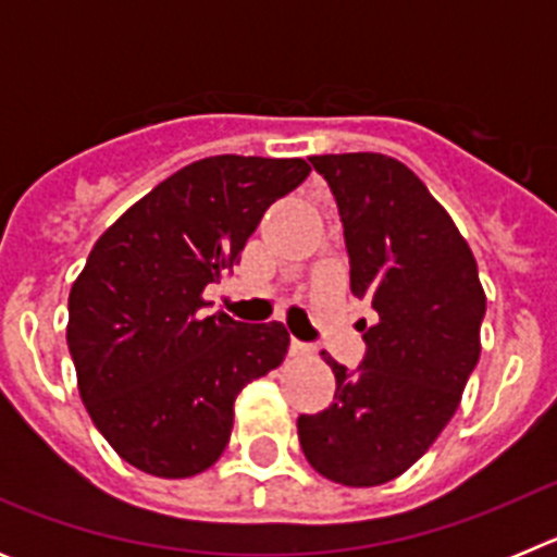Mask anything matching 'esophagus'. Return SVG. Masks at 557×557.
Listing matches in <instances>:
<instances>
[{"instance_id":"1","label":"esophagus","mask_w":557,"mask_h":557,"mask_svg":"<svg viewBox=\"0 0 557 557\" xmlns=\"http://www.w3.org/2000/svg\"><path fill=\"white\" fill-rule=\"evenodd\" d=\"M289 351H293L295 357H309V354H312V346H307L301 339H293V343H289Z\"/></svg>"}]
</instances>
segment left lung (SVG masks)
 <instances>
[{
    "label": "left lung",
    "mask_w": 557,
    "mask_h": 557,
    "mask_svg": "<svg viewBox=\"0 0 557 557\" xmlns=\"http://www.w3.org/2000/svg\"><path fill=\"white\" fill-rule=\"evenodd\" d=\"M337 200L351 293L376 309L357 371L334 362V405L298 418L309 466L348 488L405 474L444 432L480 359L485 293L455 220L382 152L312 156Z\"/></svg>",
    "instance_id": "obj_1"
}]
</instances>
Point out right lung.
<instances>
[{
    "label": "right lung",
    "mask_w": 557,
    "mask_h": 557,
    "mask_svg": "<svg viewBox=\"0 0 557 557\" xmlns=\"http://www.w3.org/2000/svg\"><path fill=\"white\" fill-rule=\"evenodd\" d=\"M309 170L304 159H200L147 191L88 253L69 293V354L95 426L145 474L211 469L239 391L287 357L282 323L206 314L203 289L239 264L270 203Z\"/></svg>",
    "instance_id": "add662e5"
}]
</instances>
